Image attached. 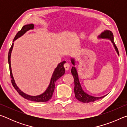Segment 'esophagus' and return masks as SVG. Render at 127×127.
<instances>
[{
    "mask_svg": "<svg viewBox=\"0 0 127 127\" xmlns=\"http://www.w3.org/2000/svg\"><path fill=\"white\" fill-rule=\"evenodd\" d=\"M64 68H65V70H68L70 68V64L69 63H65L64 64Z\"/></svg>",
    "mask_w": 127,
    "mask_h": 127,
    "instance_id": "34e87169",
    "label": "esophagus"
}]
</instances>
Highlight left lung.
<instances>
[{
	"instance_id": "8db88e82",
	"label": "left lung",
	"mask_w": 127,
	"mask_h": 127,
	"mask_svg": "<svg viewBox=\"0 0 127 127\" xmlns=\"http://www.w3.org/2000/svg\"><path fill=\"white\" fill-rule=\"evenodd\" d=\"M98 38H107V39L110 40L113 44V45L114 46L115 49L116 51H117L118 54L119 55V51H118V49L117 47L116 46L114 41V36L112 32L109 31V30H105L104 32L101 33V35L98 36ZM71 62L72 63L75 65V61L74 59H71ZM71 73L73 76L74 78V94L75 97L77 100H79V101L82 102H94L95 101L101 99L103 97H104L106 95L101 96V97H95V96H92L90 95L87 94L86 92H85L83 91L80 82H79L78 73H77V71L76 70V68L74 66H72Z\"/></svg>"
}]
</instances>
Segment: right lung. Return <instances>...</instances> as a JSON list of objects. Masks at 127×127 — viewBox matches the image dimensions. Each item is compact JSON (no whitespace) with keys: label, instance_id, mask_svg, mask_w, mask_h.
I'll use <instances>...</instances> for the list:
<instances>
[{"label":"right lung","instance_id":"1","mask_svg":"<svg viewBox=\"0 0 127 127\" xmlns=\"http://www.w3.org/2000/svg\"><path fill=\"white\" fill-rule=\"evenodd\" d=\"M34 25L33 24H29L25 25L23 26L20 31L18 32V33L16 34V36H15L13 40V41L17 38L20 37L22 36L23 34H25L27 31H29L30 30L33 29ZM13 47V43L11 47L9 49V53H8V63H9V70H10V78H11V82L12 83L13 86L14 87L15 89L17 90V91L18 92V94L24 97L26 99L30 101H36V102H46L49 101L51 98L52 97L54 91L55 89V83L57 79H58L60 77H61L65 73V68L64 67V64L65 63V61L62 62L60 63L57 68L55 69L54 72H53L52 77H51L50 84H49L48 89L46 90L44 93L38 96H30L24 93L21 90L17 87L16 83H15L14 79L13 77L12 72V69H11V64H10V56H11V53L12 51Z\"/></svg>","mask_w":127,"mask_h":127}]
</instances>
